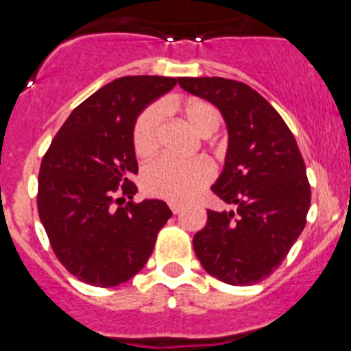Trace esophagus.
Instances as JSON below:
<instances>
[{
  "label": "esophagus",
  "mask_w": 351,
  "mask_h": 351,
  "mask_svg": "<svg viewBox=\"0 0 351 351\" xmlns=\"http://www.w3.org/2000/svg\"><path fill=\"white\" fill-rule=\"evenodd\" d=\"M169 206H170V210H172L173 214H179L182 209H184V206H182V204H178V202H170Z\"/></svg>",
  "instance_id": "1"
}]
</instances>
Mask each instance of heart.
<instances>
[{"label": "heart", "instance_id": "1", "mask_svg": "<svg viewBox=\"0 0 351 351\" xmlns=\"http://www.w3.org/2000/svg\"><path fill=\"white\" fill-rule=\"evenodd\" d=\"M172 105H165L170 108ZM163 110L158 105L145 108L133 128V149L141 160L153 158L160 147V130ZM182 116L191 130L202 137L213 135L219 126L216 108L202 100H190L182 107ZM210 179V167L206 160L176 161L161 158L142 173V188L147 195L170 202H184L202 190Z\"/></svg>", "mask_w": 351, "mask_h": 351}]
</instances>
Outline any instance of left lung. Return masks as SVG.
Masks as SVG:
<instances>
[{"label":"left lung","mask_w":351,"mask_h":351,"mask_svg":"<svg viewBox=\"0 0 351 351\" xmlns=\"http://www.w3.org/2000/svg\"><path fill=\"white\" fill-rule=\"evenodd\" d=\"M184 91L218 107L228 130L225 167L210 190L235 210H207L193 237L202 267L244 287L280 267L306 226L311 188L283 117L247 84L223 77H181Z\"/></svg>","instance_id":"left-lung-1"}]
</instances>
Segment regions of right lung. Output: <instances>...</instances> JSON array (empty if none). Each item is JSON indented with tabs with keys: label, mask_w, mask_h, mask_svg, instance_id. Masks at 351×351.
Masks as SVG:
<instances>
[{
	"label": "right lung",
	"mask_w": 351,
	"mask_h": 351,
	"mask_svg": "<svg viewBox=\"0 0 351 351\" xmlns=\"http://www.w3.org/2000/svg\"><path fill=\"white\" fill-rule=\"evenodd\" d=\"M176 84L158 75L108 82L68 116L43 156L40 221L58 260L84 283L108 288L132 280L172 216L163 200L133 202L130 179L138 172L135 121Z\"/></svg>",
	"instance_id": "obj_1"
}]
</instances>
